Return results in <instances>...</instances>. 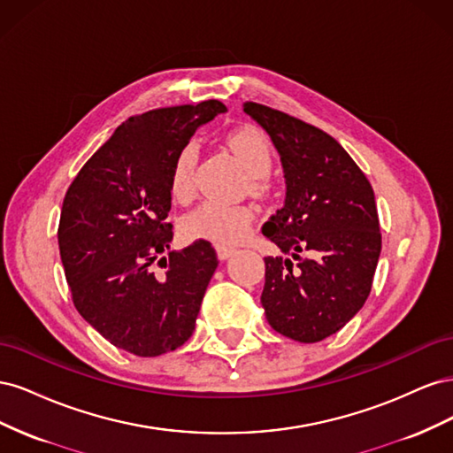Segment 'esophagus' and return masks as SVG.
I'll return each mask as SVG.
<instances>
[{
    "instance_id": "1",
    "label": "esophagus",
    "mask_w": 453,
    "mask_h": 453,
    "mask_svg": "<svg viewBox=\"0 0 453 453\" xmlns=\"http://www.w3.org/2000/svg\"><path fill=\"white\" fill-rule=\"evenodd\" d=\"M234 253H236V250L225 248V245H217V257H219V260H226V258H230Z\"/></svg>"
}]
</instances>
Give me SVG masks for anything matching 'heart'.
<instances>
[{
	"label": "heart",
	"mask_w": 453,
	"mask_h": 453,
	"mask_svg": "<svg viewBox=\"0 0 453 453\" xmlns=\"http://www.w3.org/2000/svg\"><path fill=\"white\" fill-rule=\"evenodd\" d=\"M226 147L238 158L245 173L250 175L251 193H265V177L272 170V147L263 130L257 127H240L226 135ZM196 145L187 143L173 158L170 173V195L177 202H188L195 195ZM255 213L250 205L202 202L188 211L181 230L188 240H205L215 245H232L248 238Z\"/></svg>",
	"instance_id": "heart-1"
}]
</instances>
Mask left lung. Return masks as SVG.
Segmentation results:
<instances>
[{
	"mask_svg": "<svg viewBox=\"0 0 453 453\" xmlns=\"http://www.w3.org/2000/svg\"><path fill=\"white\" fill-rule=\"evenodd\" d=\"M243 111L268 132L287 185L263 234L289 257H265L260 303L273 331L313 344L338 333L372 289L381 251L374 190L333 135L255 102Z\"/></svg>",
	"mask_w": 453,
	"mask_h": 453,
	"instance_id": "obj_1",
	"label": "left lung"
}]
</instances>
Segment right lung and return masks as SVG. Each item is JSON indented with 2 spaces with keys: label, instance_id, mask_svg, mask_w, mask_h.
Instances as JSON below:
<instances>
[{
  "label": "right lung",
  "instance_id": "right-lung-1",
  "mask_svg": "<svg viewBox=\"0 0 453 453\" xmlns=\"http://www.w3.org/2000/svg\"><path fill=\"white\" fill-rule=\"evenodd\" d=\"M225 111L221 102L208 100L130 117L65 193L58 248L73 304L105 340L140 357L173 351L193 336L219 265L205 240L159 255L173 238V158Z\"/></svg>",
  "mask_w": 453,
  "mask_h": 453
}]
</instances>
